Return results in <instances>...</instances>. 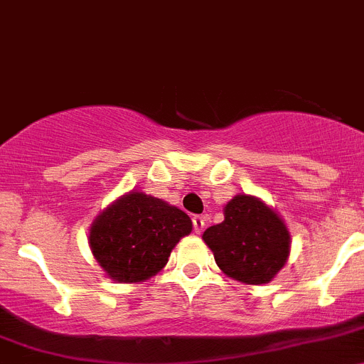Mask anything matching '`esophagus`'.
Segmentation results:
<instances>
[{
  "label": "esophagus",
  "mask_w": 364,
  "mask_h": 364,
  "mask_svg": "<svg viewBox=\"0 0 364 364\" xmlns=\"http://www.w3.org/2000/svg\"><path fill=\"white\" fill-rule=\"evenodd\" d=\"M193 227H195L196 234H200V232L203 230V227H205V216H195V218H193Z\"/></svg>",
  "instance_id": "esophagus-1"
}]
</instances>
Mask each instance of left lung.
I'll return each mask as SVG.
<instances>
[{
  "instance_id": "left-lung-1",
  "label": "left lung",
  "mask_w": 364,
  "mask_h": 364,
  "mask_svg": "<svg viewBox=\"0 0 364 364\" xmlns=\"http://www.w3.org/2000/svg\"><path fill=\"white\" fill-rule=\"evenodd\" d=\"M223 214L225 220L202 236L216 264L240 282H269L289 257L288 227L272 207L250 195L234 196Z\"/></svg>"
}]
</instances>
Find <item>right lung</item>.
I'll use <instances>...</instances> for the list:
<instances>
[{
  "mask_svg": "<svg viewBox=\"0 0 364 364\" xmlns=\"http://www.w3.org/2000/svg\"><path fill=\"white\" fill-rule=\"evenodd\" d=\"M191 230L184 210L132 191L96 216L89 247L112 280L143 282L164 268L175 245Z\"/></svg>",
  "mask_w": 364,
  "mask_h": 364,
  "instance_id": "obj_1",
  "label": "right lung"
}]
</instances>
